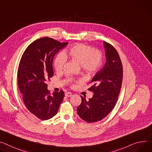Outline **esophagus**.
Masks as SVG:
<instances>
[{
	"mask_svg": "<svg viewBox=\"0 0 152 152\" xmlns=\"http://www.w3.org/2000/svg\"><path fill=\"white\" fill-rule=\"evenodd\" d=\"M65 95L66 97L69 98V97H71V96H72L73 94H72V93L71 92H66V93H65Z\"/></svg>",
	"mask_w": 152,
	"mask_h": 152,
	"instance_id": "1",
	"label": "esophagus"
}]
</instances>
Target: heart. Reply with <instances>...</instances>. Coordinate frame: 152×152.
<instances>
[{"label":"heart","instance_id":"1","mask_svg":"<svg viewBox=\"0 0 152 152\" xmlns=\"http://www.w3.org/2000/svg\"><path fill=\"white\" fill-rule=\"evenodd\" d=\"M69 58L81 65L82 69L88 73H94L100 68L102 62V54L101 51L94 50L90 45L77 44L62 53H59L54 62V68L56 72L62 70Z\"/></svg>","mask_w":152,"mask_h":152}]
</instances>
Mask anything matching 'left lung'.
I'll use <instances>...</instances> for the list:
<instances>
[{
  "instance_id": "obj_1",
  "label": "left lung",
  "mask_w": 152,
  "mask_h": 152,
  "mask_svg": "<svg viewBox=\"0 0 152 152\" xmlns=\"http://www.w3.org/2000/svg\"><path fill=\"white\" fill-rule=\"evenodd\" d=\"M106 62L96 73L88 90L93 92V97L87 101L80 96L82 102L77 108L79 117L91 123L102 120L115 107L121 91L123 77L122 65L116 50L104 42Z\"/></svg>"
}]
</instances>
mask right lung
<instances>
[{"label":"right lung","instance_id":"right-lung-1","mask_svg":"<svg viewBox=\"0 0 152 152\" xmlns=\"http://www.w3.org/2000/svg\"><path fill=\"white\" fill-rule=\"evenodd\" d=\"M68 44L47 37L40 38L26 48L20 61L18 80L23 101L26 108L40 119L47 120L56 115L64 99L62 90L51 95L46 81L54 75L55 54Z\"/></svg>","mask_w":152,"mask_h":152}]
</instances>
